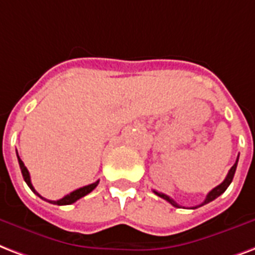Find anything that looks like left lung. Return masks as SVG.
<instances>
[{"label":"left lung","mask_w":255,"mask_h":255,"mask_svg":"<svg viewBox=\"0 0 255 255\" xmlns=\"http://www.w3.org/2000/svg\"><path fill=\"white\" fill-rule=\"evenodd\" d=\"M238 158H240V156H238ZM238 158H237L236 163H234V166L231 167L230 171H229V174L226 175V178H225V180H223V182L221 184H218L217 187L213 188V190H211V191H210L209 194H207V197H206V199H205V201H203V203H202V205H199V206H203V205H206V203H209V202L214 201V199H217V198H218L219 195H222L223 192L226 191V188L229 187V186H230V183H231V182H233V178H234V174H236L237 164H238ZM153 192H155V194H156L158 197L163 198V199H166V201L168 202V203H171V205L174 206V207H180V206L174 201V199H171V198L168 197V195H166V194H163V192L155 191V190H153ZM199 206H198V207H199ZM192 209H197V207H192Z\"/></svg>","instance_id":"left-lung-1"}]
</instances>
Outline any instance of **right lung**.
<instances>
[{
    "mask_svg": "<svg viewBox=\"0 0 255 255\" xmlns=\"http://www.w3.org/2000/svg\"><path fill=\"white\" fill-rule=\"evenodd\" d=\"M17 158H18V164H19V168H21V172H22V176H24V180L26 182V184H28L29 187H30V190H32L34 194H36L37 197H40L41 199H44V201H46L45 198H42L38 192L34 190V187H33L32 182H30V175H29V171L28 168L25 167L24 162L19 159V156L17 155ZM99 184V180L97 182H95V183L92 184H88V186H84V187H80L77 188V190H75V191H72L71 194H68V195H65L64 198H61V199H58V201H48L49 203H53V205H58V206H65V205H72V203H75L76 201H79L80 198L85 197L87 194H89V192L92 191V190H95L96 188V186Z\"/></svg>",
    "mask_w": 255,
    "mask_h": 255,
    "instance_id": "right-lung-1",
    "label": "right lung"
}]
</instances>
